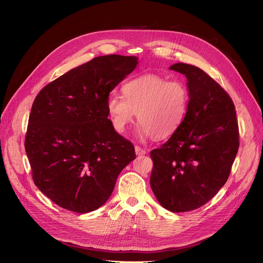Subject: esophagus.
<instances>
[{"label": "esophagus", "instance_id": "esophagus-1", "mask_svg": "<svg viewBox=\"0 0 263 263\" xmlns=\"http://www.w3.org/2000/svg\"><path fill=\"white\" fill-rule=\"evenodd\" d=\"M135 154H136V156H139V157L145 156L146 155V150L143 149L140 146H135Z\"/></svg>", "mask_w": 263, "mask_h": 263}]
</instances>
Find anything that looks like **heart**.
<instances>
[{
    "label": "heart",
    "instance_id": "obj_1",
    "mask_svg": "<svg viewBox=\"0 0 263 263\" xmlns=\"http://www.w3.org/2000/svg\"><path fill=\"white\" fill-rule=\"evenodd\" d=\"M124 98L110 95L107 115L115 131L126 133L136 116L140 135L167 139L182 123L190 103V92L183 82L167 81L156 73H144L123 85Z\"/></svg>",
    "mask_w": 263,
    "mask_h": 263
}]
</instances>
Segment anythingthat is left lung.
Instances as JSON below:
<instances>
[{
	"mask_svg": "<svg viewBox=\"0 0 263 263\" xmlns=\"http://www.w3.org/2000/svg\"><path fill=\"white\" fill-rule=\"evenodd\" d=\"M170 69L186 77L190 103L180 127L150 153V186L165 209L186 212L226 183L239 150V127L231 98L210 76L183 63Z\"/></svg>",
	"mask_w": 263,
	"mask_h": 263,
	"instance_id": "1",
	"label": "left lung"
}]
</instances>
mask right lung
<instances>
[{"label":"right lung","instance_id":"1","mask_svg":"<svg viewBox=\"0 0 263 263\" xmlns=\"http://www.w3.org/2000/svg\"><path fill=\"white\" fill-rule=\"evenodd\" d=\"M137 58L104 55L71 69L39 91L25 135L35 185L62 208H100L117 177L135 159L132 143L107 118L108 95L131 73Z\"/></svg>","mask_w":263,"mask_h":263}]
</instances>
